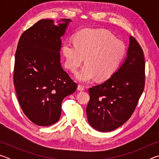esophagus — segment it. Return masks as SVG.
Returning a JSON list of instances; mask_svg holds the SVG:
<instances>
[{
    "label": "esophagus",
    "instance_id": "esophagus-1",
    "mask_svg": "<svg viewBox=\"0 0 159 159\" xmlns=\"http://www.w3.org/2000/svg\"><path fill=\"white\" fill-rule=\"evenodd\" d=\"M77 90H79V91H82V90H84V88H83V85L79 84V85H78V87H77Z\"/></svg>",
    "mask_w": 159,
    "mask_h": 159
}]
</instances>
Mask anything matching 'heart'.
I'll return each instance as SVG.
<instances>
[{
  "mask_svg": "<svg viewBox=\"0 0 159 159\" xmlns=\"http://www.w3.org/2000/svg\"><path fill=\"white\" fill-rule=\"evenodd\" d=\"M75 41L66 40L61 50L65 66L71 72L77 71L85 57L86 64L76 74L80 82H88L95 76L99 80L109 79L126 51L124 43L102 29H83L75 36Z\"/></svg>",
  "mask_w": 159,
  "mask_h": 159,
  "instance_id": "obj_1",
  "label": "heart"
}]
</instances>
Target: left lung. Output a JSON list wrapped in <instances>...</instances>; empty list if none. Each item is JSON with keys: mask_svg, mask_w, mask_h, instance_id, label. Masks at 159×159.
I'll use <instances>...</instances> for the list:
<instances>
[{"mask_svg": "<svg viewBox=\"0 0 159 159\" xmlns=\"http://www.w3.org/2000/svg\"><path fill=\"white\" fill-rule=\"evenodd\" d=\"M144 85L143 50L130 36L123 65L105 82L88 90L90 101L86 114L90 125L100 132H109L122 125L133 114Z\"/></svg>", "mask_w": 159, "mask_h": 159, "instance_id": "1", "label": "left lung"}]
</instances>
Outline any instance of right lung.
<instances>
[{
	"label": "right lung",
	"instance_id": "obj_1",
	"mask_svg": "<svg viewBox=\"0 0 159 159\" xmlns=\"http://www.w3.org/2000/svg\"><path fill=\"white\" fill-rule=\"evenodd\" d=\"M55 25L41 20L23 32L15 52L14 85L24 114L41 126L57 122L61 102L74 93L77 83L64 71L60 62L61 37L69 19Z\"/></svg>",
	"mask_w": 159,
	"mask_h": 159
}]
</instances>
